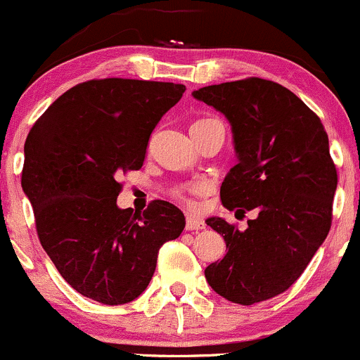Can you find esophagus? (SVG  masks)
Here are the masks:
<instances>
[{"instance_id":"obj_1","label":"esophagus","mask_w":360,"mask_h":360,"mask_svg":"<svg viewBox=\"0 0 360 360\" xmlns=\"http://www.w3.org/2000/svg\"><path fill=\"white\" fill-rule=\"evenodd\" d=\"M206 225H204L202 219H197L194 216H187V221H185V230L187 231H195V230H204Z\"/></svg>"}]
</instances>
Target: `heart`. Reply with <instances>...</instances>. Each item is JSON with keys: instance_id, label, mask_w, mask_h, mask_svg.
Masks as SVG:
<instances>
[{"instance_id": "b5f03b06", "label": "heart", "mask_w": 360, "mask_h": 360, "mask_svg": "<svg viewBox=\"0 0 360 360\" xmlns=\"http://www.w3.org/2000/svg\"><path fill=\"white\" fill-rule=\"evenodd\" d=\"M200 191H202V187H200V185H185V187H181L176 191V195L181 197V199L188 200V197H194L197 194H200ZM188 206H194V204L188 200Z\"/></svg>"}]
</instances>
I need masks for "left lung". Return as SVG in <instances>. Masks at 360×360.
Instances as JSON below:
<instances>
[{
  "instance_id": "8db88e82",
  "label": "left lung",
  "mask_w": 360,
  "mask_h": 360,
  "mask_svg": "<svg viewBox=\"0 0 360 360\" xmlns=\"http://www.w3.org/2000/svg\"><path fill=\"white\" fill-rule=\"evenodd\" d=\"M194 98L221 111L233 130L238 163L221 185L223 206L257 211L245 231L207 219L228 250L207 266L206 280L235 304L273 299L299 280L331 228L338 175L328 134L302 99L273 80L207 86Z\"/></svg>"
}]
</instances>
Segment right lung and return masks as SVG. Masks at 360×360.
Returning a JSON list of instances; mask_svg holds the SVG:
<instances>
[{
    "label": "right lung",
    "mask_w": 360,
    "mask_h": 360,
    "mask_svg": "<svg viewBox=\"0 0 360 360\" xmlns=\"http://www.w3.org/2000/svg\"><path fill=\"white\" fill-rule=\"evenodd\" d=\"M185 86L94 79L61 94L27 135L22 188L42 249L72 288L96 302H132L148 288L158 252L185 228L184 212L153 200L120 210V176L141 169L150 132Z\"/></svg>",
    "instance_id": "right-lung-1"
}]
</instances>
